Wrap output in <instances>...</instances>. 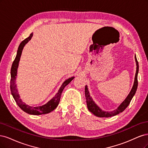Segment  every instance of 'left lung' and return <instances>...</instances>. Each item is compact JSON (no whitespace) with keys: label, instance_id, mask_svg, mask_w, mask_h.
<instances>
[{"label":"left lung","instance_id":"obj_1","mask_svg":"<svg viewBox=\"0 0 148 148\" xmlns=\"http://www.w3.org/2000/svg\"><path fill=\"white\" fill-rule=\"evenodd\" d=\"M135 59L136 65V73L135 76L134 82H133L132 88L130 90V93L127 95L126 98L123 100V102L117 107V109H115V110H113L112 111H104L102 110V109L100 108L93 101V98H92L91 96H90L87 85H85V98H86L87 108L88 110L93 114H94L95 116L99 117H109L114 116L116 115H117V114H119V113L123 112L126 109V108L129 105L132 99L135 95L137 87H138V71H139V65H138V62L136 59V55H135Z\"/></svg>","mask_w":148,"mask_h":148}]
</instances>
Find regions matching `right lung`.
I'll return each mask as SVG.
<instances>
[{
  "label": "right lung",
  "mask_w": 148,
  "mask_h": 148,
  "mask_svg": "<svg viewBox=\"0 0 148 148\" xmlns=\"http://www.w3.org/2000/svg\"><path fill=\"white\" fill-rule=\"evenodd\" d=\"M32 36H33V33H31L29 37L21 42V44L18 47L16 56L15 57V60H14V61L13 62L12 68H11L10 90H11L12 95L14 99L15 100L18 106L20 107L23 111H25V112L29 114H31V115H41V114L49 113L52 111H53L55 108H56V107L58 106V104L60 103L61 93L63 92V89L64 88V87L66 86V85H68L71 81L74 79V77H70L67 80H66L63 83V84L61 85V86L58 90V92L56 93L55 96L52 98L49 101L47 102L46 104H44V105L34 107V106H31L29 105H27V104H26L25 102H23L22 101V99L20 98V95L18 93L15 81L16 79V76H17V71H18V66H19V62H20V60L22 51L23 50L24 47H25L27 43L31 39Z\"/></svg>",
  "instance_id": "right-lung-1"
}]
</instances>
